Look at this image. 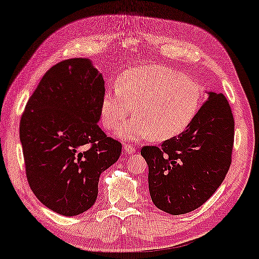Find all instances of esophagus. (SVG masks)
<instances>
[{
	"mask_svg": "<svg viewBox=\"0 0 259 259\" xmlns=\"http://www.w3.org/2000/svg\"><path fill=\"white\" fill-rule=\"evenodd\" d=\"M123 148H124V151H125L127 154H134L136 152V147H134V146L129 145V143H125Z\"/></svg>",
	"mask_w": 259,
	"mask_h": 259,
	"instance_id": "1",
	"label": "esophagus"
}]
</instances>
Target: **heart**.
<instances>
[{
	"label": "heart",
	"instance_id": "obj_1",
	"mask_svg": "<svg viewBox=\"0 0 259 259\" xmlns=\"http://www.w3.org/2000/svg\"><path fill=\"white\" fill-rule=\"evenodd\" d=\"M202 90L197 80L161 65H146L126 71L117 82V92L107 90L101 102V120L113 130L133 114L139 118L118 129L123 140L136 141L153 136L165 141L183 133L197 116Z\"/></svg>",
	"mask_w": 259,
	"mask_h": 259
}]
</instances>
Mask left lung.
Wrapping results in <instances>:
<instances>
[{"instance_id": "1", "label": "left lung", "mask_w": 259, "mask_h": 259, "mask_svg": "<svg viewBox=\"0 0 259 259\" xmlns=\"http://www.w3.org/2000/svg\"><path fill=\"white\" fill-rule=\"evenodd\" d=\"M234 117L223 94L208 93L189 126L161 147L143 146L153 204L171 214L200 207L223 182L232 164Z\"/></svg>"}]
</instances>
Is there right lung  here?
<instances>
[{"label": "right lung", "instance_id": "obj_1", "mask_svg": "<svg viewBox=\"0 0 259 259\" xmlns=\"http://www.w3.org/2000/svg\"><path fill=\"white\" fill-rule=\"evenodd\" d=\"M102 74L89 59L58 62L42 77L20 119L25 171L37 199L62 216L94 205L101 172L121 143L100 129Z\"/></svg>", "mask_w": 259, "mask_h": 259}]
</instances>
